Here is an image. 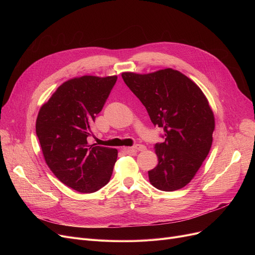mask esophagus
I'll use <instances>...</instances> for the list:
<instances>
[{
    "label": "esophagus",
    "mask_w": 255,
    "mask_h": 255,
    "mask_svg": "<svg viewBox=\"0 0 255 255\" xmlns=\"http://www.w3.org/2000/svg\"><path fill=\"white\" fill-rule=\"evenodd\" d=\"M145 150V146L143 144H136L134 146H131V148H123V151L127 154H134L137 151H143Z\"/></svg>",
    "instance_id": "obj_1"
}]
</instances>
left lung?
<instances>
[{"label": "left lung", "mask_w": 255, "mask_h": 255, "mask_svg": "<svg viewBox=\"0 0 255 255\" xmlns=\"http://www.w3.org/2000/svg\"><path fill=\"white\" fill-rule=\"evenodd\" d=\"M127 87L140 100L152 123L164 130V141L154 149L158 164L149 170L150 183L162 191L188 184L207 158L215 118L203 91L178 70L149 74L122 73Z\"/></svg>", "instance_id": "1"}]
</instances>
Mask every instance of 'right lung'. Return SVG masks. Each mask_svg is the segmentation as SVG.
Returning <instances> with one entry per match:
<instances>
[{
  "label": "right lung",
  "instance_id": "right-lung-1",
  "mask_svg": "<svg viewBox=\"0 0 255 255\" xmlns=\"http://www.w3.org/2000/svg\"><path fill=\"white\" fill-rule=\"evenodd\" d=\"M117 78L84 75L67 80L39 111L36 134L45 162L78 192H95L111 180L118 151L89 144L87 138Z\"/></svg>",
  "mask_w": 255,
  "mask_h": 255
}]
</instances>
